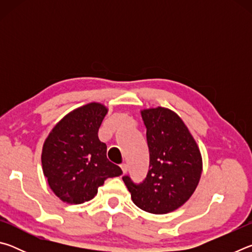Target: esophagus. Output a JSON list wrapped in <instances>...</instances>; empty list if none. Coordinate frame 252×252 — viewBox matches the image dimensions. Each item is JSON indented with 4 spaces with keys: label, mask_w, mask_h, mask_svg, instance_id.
Segmentation results:
<instances>
[{
    "label": "esophagus",
    "mask_w": 252,
    "mask_h": 252,
    "mask_svg": "<svg viewBox=\"0 0 252 252\" xmlns=\"http://www.w3.org/2000/svg\"><path fill=\"white\" fill-rule=\"evenodd\" d=\"M121 169H122L123 173H126V171H127V164L126 163H122L121 164Z\"/></svg>",
    "instance_id": "34e87169"
}]
</instances>
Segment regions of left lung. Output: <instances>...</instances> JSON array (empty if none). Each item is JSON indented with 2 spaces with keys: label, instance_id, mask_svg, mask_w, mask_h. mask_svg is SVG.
Segmentation results:
<instances>
[{
  "label": "left lung",
  "instance_id": "1",
  "mask_svg": "<svg viewBox=\"0 0 252 252\" xmlns=\"http://www.w3.org/2000/svg\"><path fill=\"white\" fill-rule=\"evenodd\" d=\"M147 127L150 152L149 172L141 185L123 177L136 207L153 215H165L185 204L197 189L202 157L182 119L168 108L140 111Z\"/></svg>",
  "mask_w": 252,
  "mask_h": 252
}]
</instances>
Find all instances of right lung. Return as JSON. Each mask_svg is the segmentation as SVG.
<instances>
[{
	"instance_id": "1",
	"label": "right lung",
	"mask_w": 252,
	"mask_h": 252,
	"mask_svg": "<svg viewBox=\"0 0 252 252\" xmlns=\"http://www.w3.org/2000/svg\"><path fill=\"white\" fill-rule=\"evenodd\" d=\"M108 111L99 102L79 106L63 117L44 140L42 170L61 201H89L106 179L122 174L120 167L106 158V146L97 135Z\"/></svg>"
}]
</instances>
